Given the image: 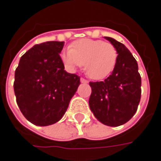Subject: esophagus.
I'll return each instance as SVG.
<instances>
[{
	"label": "esophagus",
	"instance_id": "34e87169",
	"mask_svg": "<svg viewBox=\"0 0 161 161\" xmlns=\"http://www.w3.org/2000/svg\"><path fill=\"white\" fill-rule=\"evenodd\" d=\"M80 82L81 83H89V81L87 80H85L83 78H80Z\"/></svg>",
	"mask_w": 161,
	"mask_h": 161
}]
</instances>
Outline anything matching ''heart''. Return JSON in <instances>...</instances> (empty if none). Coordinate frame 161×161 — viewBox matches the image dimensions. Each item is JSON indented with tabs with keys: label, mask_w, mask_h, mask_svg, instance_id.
<instances>
[{
	"label": "heart",
	"mask_w": 161,
	"mask_h": 161,
	"mask_svg": "<svg viewBox=\"0 0 161 161\" xmlns=\"http://www.w3.org/2000/svg\"><path fill=\"white\" fill-rule=\"evenodd\" d=\"M117 51L108 42L84 38L76 41L61 54L63 64L69 71H75L84 64V69L91 79L100 80L114 70Z\"/></svg>",
	"instance_id": "1"
}]
</instances>
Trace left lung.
<instances>
[{"label":"left lung","mask_w":161,"mask_h":161,"mask_svg":"<svg viewBox=\"0 0 161 161\" xmlns=\"http://www.w3.org/2000/svg\"><path fill=\"white\" fill-rule=\"evenodd\" d=\"M117 51V62L112 74L104 81L90 82L89 104L97 120L108 126H119L137 111L141 99L142 80L138 64L126 47L112 37L105 36Z\"/></svg>","instance_id":"8db88e82"}]
</instances>
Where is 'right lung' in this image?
Returning a JSON list of instances; mask_svg holds the SVG:
<instances>
[{"mask_svg":"<svg viewBox=\"0 0 161 161\" xmlns=\"http://www.w3.org/2000/svg\"><path fill=\"white\" fill-rule=\"evenodd\" d=\"M64 42L48 41L24 53L15 71L14 92L23 115L38 126L62 119L80 84L64 70L60 53Z\"/></svg>","mask_w":161,"mask_h":161,"instance_id":"right-lung-1","label":"right lung"}]
</instances>
